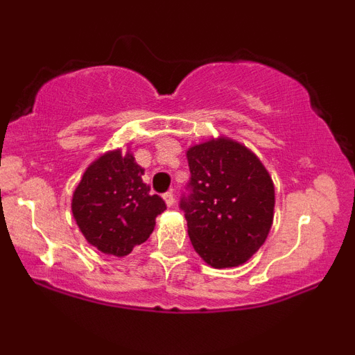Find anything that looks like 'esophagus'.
<instances>
[{"label":"esophagus","mask_w":355,"mask_h":355,"mask_svg":"<svg viewBox=\"0 0 355 355\" xmlns=\"http://www.w3.org/2000/svg\"><path fill=\"white\" fill-rule=\"evenodd\" d=\"M164 200H165V203H166V205H168V207L173 205L175 198H173L172 191H166V193H164Z\"/></svg>","instance_id":"1"}]
</instances>
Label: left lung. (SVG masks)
Here are the masks:
<instances>
[{
    "label": "left lung",
    "mask_w": 355,
    "mask_h": 355,
    "mask_svg": "<svg viewBox=\"0 0 355 355\" xmlns=\"http://www.w3.org/2000/svg\"><path fill=\"white\" fill-rule=\"evenodd\" d=\"M187 160L191 193L180 207L191 245L214 268L242 266L274 223L270 173L250 148L229 137L191 145Z\"/></svg>",
    "instance_id": "1"
}]
</instances>
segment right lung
<instances>
[{
    "instance_id": "1",
    "label": "right lung",
    "mask_w": 355,
    "mask_h": 355,
    "mask_svg": "<svg viewBox=\"0 0 355 355\" xmlns=\"http://www.w3.org/2000/svg\"><path fill=\"white\" fill-rule=\"evenodd\" d=\"M144 172L130 148L110 150L87 166L73 191L71 211L89 245L125 257L150 237L166 205L150 193Z\"/></svg>"
}]
</instances>
